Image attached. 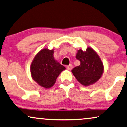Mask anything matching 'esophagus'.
I'll return each instance as SVG.
<instances>
[{
    "label": "esophagus",
    "mask_w": 127,
    "mask_h": 127,
    "mask_svg": "<svg viewBox=\"0 0 127 127\" xmlns=\"http://www.w3.org/2000/svg\"><path fill=\"white\" fill-rule=\"evenodd\" d=\"M72 65H71V64H70V65H68V66H66V69L69 70V71H71V70L72 69Z\"/></svg>",
    "instance_id": "1"
}]
</instances>
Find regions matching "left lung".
Masks as SVG:
<instances>
[{"label":"left lung","instance_id":"1","mask_svg":"<svg viewBox=\"0 0 127 127\" xmlns=\"http://www.w3.org/2000/svg\"><path fill=\"white\" fill-rule=\"evenodd\" d=\"M76 58L80 61V65L75 67L72 72L82 85L90 86L101 78L104 71L103 64L93 49L87 47L85 51L80 49Z\"/></svg>","mask_w":127,"mask_h":127}]
</instances>
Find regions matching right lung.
<instances>
[{"instance_id":"add662e5","label":"right lung","mask_w":127,"mask_h":127,"mask_svg":"<svg viewBox=\"0 0 127 127\" xmlns=\"http://www.w3.org/2000/svg\"><path fill=\"white\" fill-rule=\"evenodd\" d=\"M53 53V49H43L35 55L31 64V77L38 85L46 89L52 87L61 72L66 69L55 60Z\"/></svg>"}]
</instances>
